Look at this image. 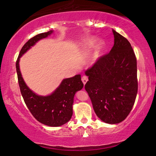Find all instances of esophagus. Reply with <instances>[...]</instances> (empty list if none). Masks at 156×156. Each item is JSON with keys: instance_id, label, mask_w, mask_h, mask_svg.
Here are the masks:
<instances>
[{"instance_id": "34e87169", "label": "esophagus", "mask_w": 156, "mask_h": 156, "mask_svg": "<svg viewBox=\"0 0 156 156\" xmlns=\"http://www.w3.org/2000/svg\"><path fill=\"white\" fill-rule=\"evenodd\" d=\"M82 81H83V83L84 84H85L87 83V82L88 81V77L86 76H83V77H82Z\"/></svg>"}]
</instances>
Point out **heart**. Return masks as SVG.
Here are the masks:
<instances>
[{
	"instance_id": "obj_1",
	"label": "heart",
	"mask_w": 156,
	"mask_h": 156,
	"mask_svg": "<svg viewBox=\"0 0 156 156\" xmlns=\"http://www.w3.org/2000/svg\"><path fill=\"white\" fill-rule=\"evenodd\" d=\"M95 43H96V39H95V38H91L90 39H89L85 43V48L87 49L93 48L95 46L94 51L93 53V55H92V60H93V61L94 62L98 60L100 56H102L105 46L104 42L102 41H99L96 43V45H95Z\"/></svg>"
}]
</instances>
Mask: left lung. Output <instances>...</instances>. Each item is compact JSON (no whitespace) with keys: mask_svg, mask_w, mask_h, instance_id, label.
Masks as SVG:
<instances>
[{"mask_svg":"<svg viewBox=\"0 0 156 156\" xmlns=\"http://www.w3.org/2000/svg\"><path fill=\"white\" fill-rule=\"evenodd\" d=\"M114 44L85 72L87 91L98 117L108 124L121 122L127 117L138 92L137 61L127 39L112 30Z\"/></svg>","mask_w":156,"mask_h":156,"instance_id":"8db88e82","label":"left lung"}]
</instances>
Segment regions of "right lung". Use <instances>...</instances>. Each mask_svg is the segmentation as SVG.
Wrapping results in <instances>:
<instances>
[{"mask_svg": "<svg viewBox=\"0 0 156 156\" xmlns=\"http://www.w3.org/2000/svg\"><path fill=\"white\" fill-rule=\"evenodd\" d=\"M52 30L39 34L30 39L21 49L16 63L21 94L26 105L36 119L49 126H59L70 120L73 114L75 94L81 90L83 83L80 74L63 79L60 85L48 96H39L28 87L21 74L19 61L20 57L41 39L53 33Z\"/></svg>", "mask_w": 156, "mask_h": 156, "instance_id": "right-lung-1", "label": "right lung"}]
</instances>
